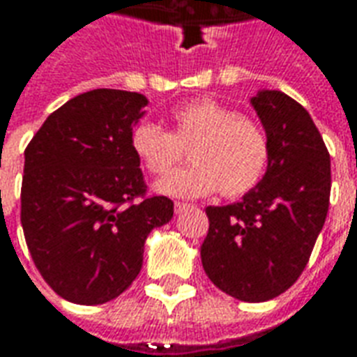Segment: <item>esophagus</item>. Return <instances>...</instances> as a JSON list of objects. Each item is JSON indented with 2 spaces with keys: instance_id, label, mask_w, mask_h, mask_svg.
<instances>
[{
  "instance_id": "34e87169",
  "label": "esophagus",
  "mask_w": 357,
  "mask_h": 357,
  "mask_svg": "<svg viewBox=\"0 0 357 357\" xmlns=\"http://www.w3.org/2000/svg\"><path fill=\"white\" fill-rule=\"evenodd\" d=\"M174 208H176V214H179V212H181V210L191 208V204H187V202H179V201H176V202H174Z\"/></svg>"
}]
</instances>
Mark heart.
<instances>
[{"label": "heart", "instance_id": "b5f03b06", "mask_svg": "<svg viewBox=\"0 0 357 357\" xmlns=\"http://www.w3.org/2000/svg\"><path fill=\"white\" fill-rule=\"evenodd\" d=\"M170 132L153 122L133 128L130 145L143 168L162 176L189 149L191 166L156 183L170 197L195 199L212 191L235 199L252 191L268 170L269 139L262 126L227 105L199 97L172 109Z\"/></svg>", "mask_w": 357, "mask_h": 357}]
</instances>
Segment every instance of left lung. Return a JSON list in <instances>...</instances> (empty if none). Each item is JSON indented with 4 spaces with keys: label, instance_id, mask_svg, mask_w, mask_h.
Here are the masks:
<instances>
[{
    "label": "left lung",
    "instance_id": "obj_1",
    "mask_svg": "<svg viewBox=\"0 0 357 357\" xmlns=\"http://www.w3.org/2000/svg\"><path fill=\"white\" fill-rule=\"evenodd\" d=\"M269 139L262 181L239 202L208 206L202 268L220 291L266 302L294 284L321 231L331 158L307 110L277 89L250 99Z\"/></svg>",
    "mask_w": 357,
    "mask_h": 357
}]
</instances>
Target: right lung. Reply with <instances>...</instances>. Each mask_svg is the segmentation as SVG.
I'll list each match as a JSON object with an SVG mask.
<instances>
[{
	"label": "right lung",
	"instance_id": "right-lung-1",
	"mask_svg": "<svg viewBox=\"0 0 357 357\" xmlns=\"http://www.w3.org/2000/svg\"><path fill=\"white\" fill-rule=\"evenodd\" d=\"M147 97L91 89L51 112L24 151L20 224L59 296L105 304L139 275L143 247L174 202L147 195L130 137Z\"/></svg>",
	"mask_w": 357,
	"mask_h": 357
}]
</instances>
